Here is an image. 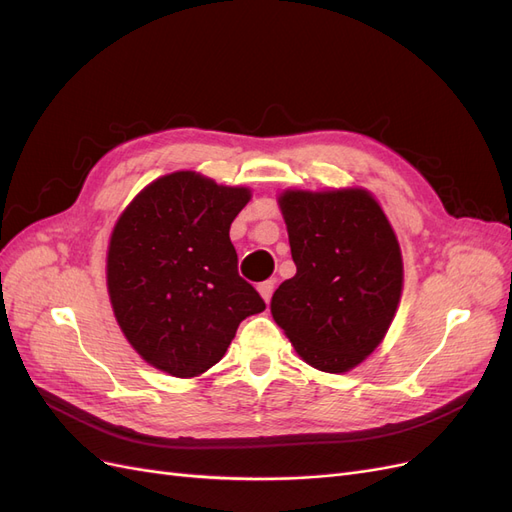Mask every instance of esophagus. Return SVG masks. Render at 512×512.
I'll list each match as a JSON object with an SVG mask.
<instances>
[{"label":"esophagus","instance_id":"esophagus-1","mask_svg":"<svg viewBox=\"0 0 512 512\" xmlns=\"http://www.w3.org/2000/svg\"><path fill=\"white\" fill-rule=\"evenodd\" d=\"M273 288H275V284H273L271 280H269V282H262V284H258V292H260V297L265 299V303H269V301H271Z\"/></svg>","mask_w":512,"mask_h":512}]
</instances>
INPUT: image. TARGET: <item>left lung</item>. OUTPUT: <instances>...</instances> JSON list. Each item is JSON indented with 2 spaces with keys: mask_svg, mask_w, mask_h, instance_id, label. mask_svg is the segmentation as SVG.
<instances>
[{
  "mask_svg": "<svg viewBox=\"0 0 512 512\" xmlns=\"http://www.w3.org/2000/svg\"><path fill=\"white\" fill-rule=\"evenodd\" d=\"M277 203L297 273L273 292V320L305 363L344 374L378 348L397 312V237L365 190H286Z\"/></svg>",
  "mask_w": 512,
  "mask_h": 512,
  "instance_id": "obj_1",
  "label": "left lung"
}]
</instances>
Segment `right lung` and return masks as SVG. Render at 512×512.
<instances>
[{
    "mask_svg": "<svg viewBox=\"0 0 512 512\" xmlns=\"http://www.w3.org/2000/svg\"><path fill=\"white\" fill-rule=\"evenodd\" d=\"M250 198L247 188L179 170L149 183L121 213L108 243V297L149 365L177 378L203 374L241 320L265 309L239 275L228 235Z\"/></svg>",
    "mask_w": 512,
    "mask_h": 512,
    "instance_id": "obj_1",
    "label": "right lung"
}]
</instances>
